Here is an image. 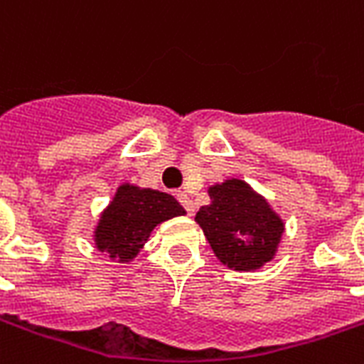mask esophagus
<instances>
[{"mask_svg": "<svg viewBox=\"0 0 364 364\" xmlns=\"http://www.w3.org/2000/svg\"><path fill=\"white\" fill-rule=\"evenodd\" d=\"M176 196H177V200L181 202L183 208L187 209L188 215H194V202H192V198L188 196L187 192H185V191H177Z\"/></svg>", "mask_w": 364, "mask_h": 364, "instance_id": "34e87169", "label": "esophagus"}]
</instances>
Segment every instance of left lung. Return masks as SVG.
Here are the masks:
<instances>
[{
    "instance_id": "8db88e82",
    "label": "left lung",
    "mask_w": 364,
    "mask_h": 364,
    "mask_svg": "<svg viewBox=\"0 0 364 364\" xmlns=\"http://www.w3.org/2000/svg\"><path fill=\"white\" fill-rule=\"evenodd\" d=\"M208 205L196 220L213 252L226 267L249 273L262 269L279 252L286 224L267 198L239 177H228L208 187Z\"/></svg>"
}]
</instances>
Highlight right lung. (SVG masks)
Listing matches in <instances>:
<instances>
[{
	"mask_svg": "<svg viewBox=\"0 0 364 364\" xmlns=\"http://www.w3.org/2000/svg\"><path fill=\"white\" fill-rule=\"evenodd\" d=\"M185 213L172 194L121 183L110 203L100 211L93 228V243L99 252H106L117 264H129L159 224Z\"/></svg>",
	"mask_w": 364,
	"mask_h": 364,
	"instance_id": "1",
	"label": "right lung"
}]
</instances>
